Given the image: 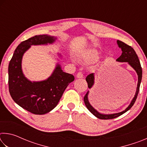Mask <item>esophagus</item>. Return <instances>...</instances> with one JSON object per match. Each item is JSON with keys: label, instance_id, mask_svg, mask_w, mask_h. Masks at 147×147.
Instances as JSON below:
<instances>
[{"label": "esophagus", "instance_id": "esophagus-1", "mask_svg": "<svg viewBox=\"0 0 147 147\" xmlns=\"http://www.w3.org/2000/svg\"><path fill=\"white\" fill-rule=\"evenodd\" d=\"M77 78H83V74L81 73V72H79V73L77 74L76 75Z\"/></svg>", "mask_w": 147, "mask_h": 147}]
</instances>
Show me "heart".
Returning <instances> with one entry per match:
<instances>
[{
  "label": "heart",
  "instance_id": "obj_1",
  "mask_svg": "<svg viewBox=\"0 0 147 147\" xmlns=\"http://www.w3.org/2000/svg\"><path fill=\"white\" fill-rule=\"evenodd\" d=\"M82 59L86 62H94L97 61L99 59V56L97 52L94 50L88 51L82 57Z\"/></svg>",
  "mask_w": 147,
  "mask_h": 147
}]
</instances>
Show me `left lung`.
Segmentation results:
<instances>
[{"instance_id": "obj_1", "label": "left lung", "mask_w": 147, "mask_h": 147, "mask_svg": "<svg viewBox=\"0 0 147 147\" xmlns=\"http://www.w3.org/2000/svg\"><path fill=\"white\" fill-rule=\"evenodd\" d=\"M117 45L119 48L121 49L122 54L121 56L119 57L118 59H117L116 61L119 62H127L131 67L135 70L137 74H138V85H137L135 95H134V97L133 98L132 100H131L130 104H129V106L125 109H124V111H121V112L116 113L104 114V113H101L100 112H98V111L96 110V109H94L93 107L91 106V104L89 103V98H88L89 91L87 92L86 95L84 96V103H85L87 108L89 109V111H90L93 115L95 116L96 117H97L100 119H111L116 118L119 116L123 115V113H126V111H128L129 109L133 106V105L136 100L137 96H138V94L139 91V87H140L141 79H142V68H141L140 61H139L138 56L136 53L135 51H134L132 47H131L130 46L128 45H126V43H124L121 41L117 40ZM86 80L88 84V88L89 89H91L92 87L93 86L94 84V73L89 74V75L86 77Z\"/></svg>"}]
</instances>
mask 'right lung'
I'll list each match as a JSON object with an SVG mask.
<instances>
[{"label": "right lung", "mask_w": 147, "mask_h": 147, "mask_svg": "<svg viewBox=\"0 0 147 147\" xmlns=\"http://www.w3.org/2000/svg\"><path fill=\"white\" fill-rule=\"evenodd\" d=\"M56 39L49 35H38L21 42L9 63L8 85L11 98L19 106L36 115H43L53 110L69 83L74 80L73 75L63 71L58 63L51 75L45 80L32 82L23 74L22 59L31 45L53 44ZM58 55L61 58L60 54Z\"/></svg>", "instance_id": "add662e5"}]
</instances>
